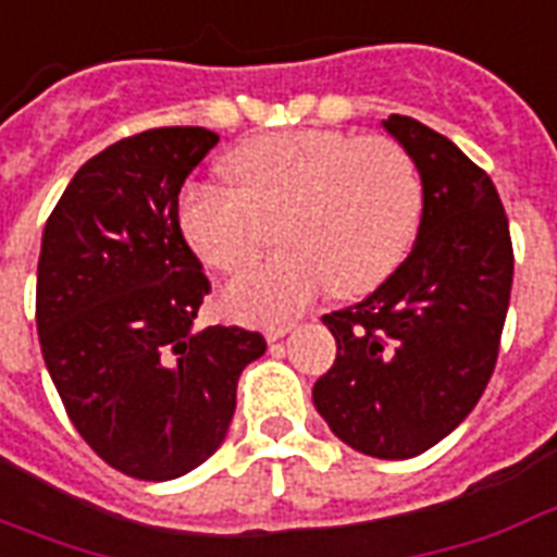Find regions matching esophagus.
Here are the masks:
<instances>
[{"label": "esophagus", "instance_id": "obj_1", "mask_svg": "<svg viewBox=\"0 0 557 557\" xmlns=\"http://www.w3.org/2000/svg\"><path fill=\"white\" fill-rule=\"evenodd\" d=\"M292 327H295V324H289V321H283V324H268V327H265V339L268 342L283 339V336H286V333H289Z\"/></svg>", "mask_w": 557, "mask_h": 557}]
</instances>
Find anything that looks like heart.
<instances>
[{
    "mask_svg": "<svg viewBox=\"0 0 557 557\" xmlns=\"http://www.w3.org/2000/svg\"><path fill=\"white\" fill-rule=\"evenodd\" d=\"M233 188L185 185L180 230L203 265L238 274L271 245L283 250L224 289L236 319L283 321L333 289L357 298L381 286L413 245L425 188L405 144L386 135L286 129L226 159Z\"/></svg>",
    "mask_w": 557,
    "mask_h": 557,
    "instance_id": "heart-1",
    "label": "heart"
}]
</instances>
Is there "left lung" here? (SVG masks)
<instances>
[{"label": "left lung", "mask_w": 557, "mask_h": 557, "mask_svg": "<svg viewBox=\"0 0 557 557\" xmlns=\"http://www.w3.org/2000/svg\"><path fill=\"white\" fill-rule=\"evenodd\" d=\"M383 126L419 168L422 224L413 250L369 298L321 315L336 360L312 401L342 443L405 460L451 434L487 389L513 245L487 171L413 117L389 114Z\"/></svg>", "instance_id": "1"}]
</instances>
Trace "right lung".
<instances>
[{
	"label": "right lung",
	"mask_w": 557,
	"mask_h": 557,
	"mask_svg": "<svg viewBox=\"0 0 557 557\" xmlns=\"http://www.w3.org/2000/svg\"><path fill=\"white\" fill-rule=\"evenodd\" d=\"M218 144L162 126L79 168L44 226L37 336L70 422L109 467L171 481L224 443L238 374L265 354L245 327L191 331L212 292L180 230V191Z\"/></svg>",
	"instance_id": "1"
}]
</instances>
